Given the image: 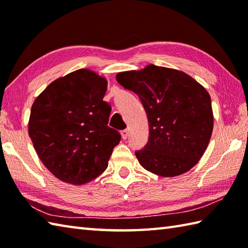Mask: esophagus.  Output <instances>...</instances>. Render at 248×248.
Here are the masks:
<instances>
[{
	"instance_id": "1",
	"label": "esophagus",
	"mask_w": 248,
	"mask_h": 248,
	"mask_svg": "<svg viewBox=\"0 0 248 248\" xmlns=\"http://www.w3.org/2000/svg\"><path fill=\"white\" fill-rule=\"evenodd\" d=\"M128 136H129V130L125 129V130L121 131V138H123L124 140H127Z\"/></svg>"
}]
</instances>
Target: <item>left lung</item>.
Wrapping results in <instances>:
<instances>
[{
    "label": "left lung",
    "mask_w": 248,
    "mask_h": 248,
    "mask_svg": "<svg viewBox=\"0 0 248 248\" xmlns=\"http://www.w3.org/2000/svg\"><path fill=\"white\" fill-rule=\"evenodd\" d=\"M116 80L138 94L149 124L148 143L135 151L145 170L162 177L186 172L202 156L213 130L211 98L192 77L148 65Z\"/></svg>",
    "instance_id": "8db88e82"
}]
</instances>
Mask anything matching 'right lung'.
<instances>
[{"label": "right lung", "mask_w": 248, "mask_h": 248, "mask_svg": "<svg viewBox=\"0 0 248 248\" xmlns=\"http://www.w3.org/2000/svg\"><path fill=\"white\" fill-rule=\"evenodd\" d=\"M108 81L78 69L52 82L31 108L29 135L44 165L60 180L84 184L107 170L121 136L109 128Z\"/></svg>", "instance_id": "1"}]
</instances>
